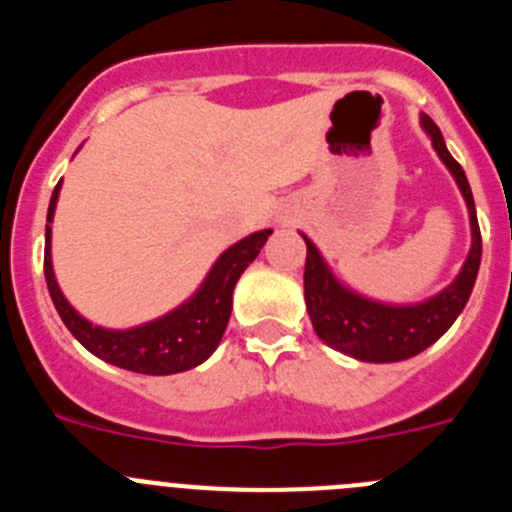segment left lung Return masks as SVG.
I'll use <instances>...</instances> for the list:
<instances>
[{"instance_id":"8db88e82","label":"left lung","mask_w":512,"mask_h":512,"mask_svg":"<svg viewBox=\"0 0 512 512\" xmlns=\"http://www.w3.org/2000/svg\"><path fill=\"white\" fill-rule=\"evenodd\" d=\"M420 128L431 138L433 151L454 176L456 187L467 202L472 246H469L467 259L461 264L454 282L420 302L374 300V297L361 295L354 287L341 282L328 266V261L323 259L320 248L305 233H300L307 243L305 302L312 328L330 348H336L356 361L392 364V361L418 356L454 325V320L469 302L474 282H477L479 261H482V235H479L477 207H474L467 174L454 161L441 130L431 117L420 115Z\"/></svg>"}]
</instances>
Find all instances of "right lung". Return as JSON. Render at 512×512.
Wrapping results in <instances>:
<instances>
[{
  "instance_id": "right-lung-1",
  "label": "right lung",
  "mask_w": 512,
  "mask_h": 512,
  "mask_svg": "<svg viewBox=\"0 0 512 512\" xmlns=\"http://www.w3.org/2000/svg\"><path fill=\"white\" fill-rule=\"evenodd\" d=\"M81 148V146H79ZM61 182L56 184L48 205V225H45V282L48 292L61 315L63 325L71 330V336L81 346L92 351L97 359L107 361L112 366L128 369L138 374H153V377H166V374L189 372L202 361L215 354V348L223 341V333L228 328L230 310H233V289L248 269L259 251L264 248L271 230H256L246 235L230 248H225L210 266L207 277L192 295L176 305L174 310L148 320V323L133 325V328H104L92 323L66 300L56 282L53 271V215H56L58 194Z\"/></svg>"
}]
</instances>
